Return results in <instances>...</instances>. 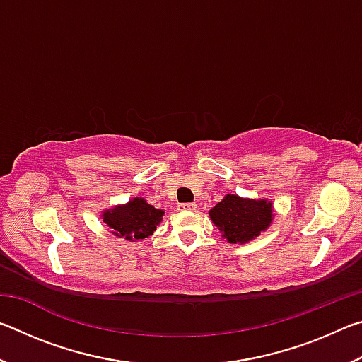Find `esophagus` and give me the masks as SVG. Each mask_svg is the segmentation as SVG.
<instances>
[{
  "label": "esophagus",
  "instance_id": "esophagus-1",
  "mask_svg": "<svg viewBox=\"0 0 362 362\" xmlns=\"http://www.w3.org/2000/svg\"><path fill=\"white\" fill-rule=\"evenodd\" d=\"M177 209L182 212H192V211H196V204L194 203H182V204H179Z\"/></svg>",
  "mask_w": 362,
  "mask_h": 362
}]
</instances>
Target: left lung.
<instances>
[{"instance_id":"1","label":"left lung","mask_w":362,"mask_h":362,"mask_svg":"<svg viewBox=\"0 0 362 362\" xmlns=\"http://www.w3.org/2000/svg\"><path fill=\"white\" fill-rule=\"evenodd\" d=\"M209 216L226 241L244 244L255 240L273 222V203L268 199L226 194L216 207H212Z\"/></svg>"}]
</instances>
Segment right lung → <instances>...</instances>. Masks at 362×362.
I'll use <instances>...</instances> for the list:
<instances>
[{
	"mask_svg": "<svg viewBox=\"0 0 362 362\" xmlns=\"http://www.w3.org/2000/svg\"><path fill=\"white\" fill-rule=\"evenodd\" d=\"M163 216L164 211L153 207L144 198H134L127 204L107 209L102 218L113 230L115 236L137 241L153 235Z\"/></svg>",
	"mask_w": 362,
	"mask_h": 362,
	"instance_id": "obj_1",
	"label": "right lung"
}]
</instances>
